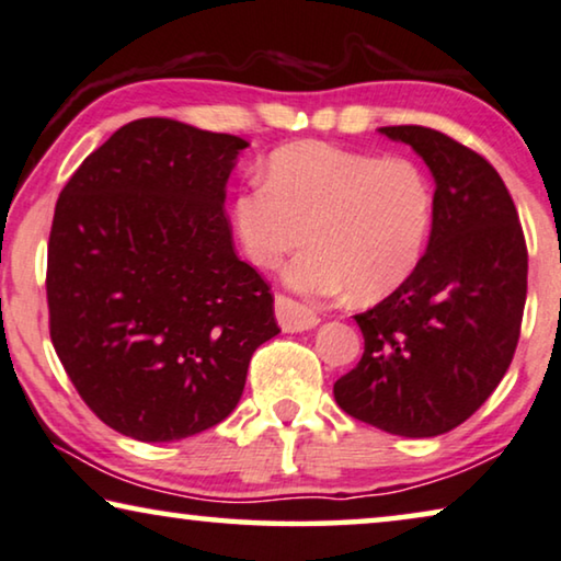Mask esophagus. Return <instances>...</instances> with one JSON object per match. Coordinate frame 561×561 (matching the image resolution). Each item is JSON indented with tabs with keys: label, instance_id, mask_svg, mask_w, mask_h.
<instances>
[{
	"label": "esophagus",
	"instance_id": "34e87169",
	"mask_svg": "<svg viewBox=\"0 0 561 561\" xmlns=\"http://www.w3.org/2000/svg\"><path fill=\"white\" fill-rule=\"evenodd\" d=\"M274 312H277V322L284 333H302V330H312L320 322L310 307L299 305L284 295H277V299H274Z\"/></svg>",
	"mask_w": 561,
	"mask_h": 561
}]
</instances>
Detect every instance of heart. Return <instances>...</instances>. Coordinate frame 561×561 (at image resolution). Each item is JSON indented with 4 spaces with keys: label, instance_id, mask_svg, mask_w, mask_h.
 Segmentation results:
<instances>
[{
    "label": "heart",
    "instance_id": "1",
    "mask_svg": "<svg viewBox=\"0 0 561 561\" xmlns=\"http://www.w3.org/2000/svg\"><path fill=\"white\" fill-rule=\"evenodd\" d=\"M243 256L277 270L307 239L284 284L305 297L351 289L376 302L414 277L430 247L435 191L420 164L328 141L279 147L264 164V183L233 195L228 208Z\"/></svg>",
    "mask_w": 561,
    "mask_h": 561
}]
</instances>
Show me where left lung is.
I'll return each mask as SVG.
<instances>
[{
	"label": "left lung",
	"instance_id": "obj_1",
	"mask_svg": "<svg viewBox=\"0 0 561 561\" xmlns=\"http://www.w3.org/2000/svg\"><path fill=\"white\" fill-rule=\"evenodd\" d=\"M435 178V220L420 270L356 314L363 358L333 386L337 407L399 437L455 430L495 391L526 305V241L493 164L427 126H381Z\"/></svg>",
	"mask_w": 561,
	"mask_h": 561
}]
</instances>
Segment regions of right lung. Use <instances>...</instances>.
I'll return each mask as SVG.
<instances>
[{
	"label": "right lung",
	"mask_w": 561,
	"mask_h": 561,
	"mask_svg": "<svg viewBox=\"0 0 561 561\" xmlns=\"http://www.w3.org/2000/svg\"><path fill=\"white\" fill-rule=\"evenodd\" d=\"M233 134L137 119L83 160L47 243L50 337L108 427L175 442L224 422L249 360L279 333L274 297L233 251Z\"/></svg>",
	"instance_id": "obj_1"
}]
</instances>
